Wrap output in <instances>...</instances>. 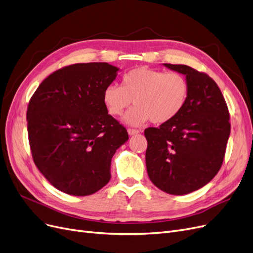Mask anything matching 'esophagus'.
I'll return each mask as SVG.
<instances>
[{
	"label": "esophagus",
	"instance_id": "obj_1",
	"mask_svg": "<svg viewBox=\"0 0 253 253\" xmlns=\"http://www.w3.org/2000/svg\"><path fill=\"white\" fill-rule=\"evenodd\" d=\"M127 131H128V134H129V135H134V134H137V133L141 132L140 130H137V129H131V128H129V129L127 130Z\"/></svg>",
	"mask_w": 253,
	"mask_h": 253
}]
</instances>
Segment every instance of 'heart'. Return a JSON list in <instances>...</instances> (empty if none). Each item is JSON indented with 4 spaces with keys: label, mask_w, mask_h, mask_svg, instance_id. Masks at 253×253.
<instances>
[{
    "label": "heart",
    "mask_w": 253,
    "mask_h": 253,
    "mask_svg": "<svg viewBox=\"0 0 253 253\" xmlns=\"http://www.w3.org/2000/svg\"><path fill=\"white\" fill-rule=\"evenodd\" d=\"M189 83L178 72H164L148 67L128 71L122 85H109L103 91V102L111 116L120 117L132 103L124 118L128 125L140 126L151 120L165 124L178 116L189 96Z\"/></svg>",
    "instance_id": "1"
}]
</instances>
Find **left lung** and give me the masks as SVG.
Instances as JSON below:
<instances>
[{
    "instance_id": "8db88e82",
    "label": "left lung",
    "mask_w": 253,
    "mask_h": 253,
    "mask_svg": "<svg viewBox=\"0 0 253 253\" xmlns=\"http://www.w3.org/2000/svg\"><path fill=\"white\" fill-rule=\"evenodd\" d=\"M182 73L189 96L178 116L145 130L146 167L159 189L184 195L208 184L223 164L230 135L229 111L214 81L186 65L163 64Z\"/></svg>"
}]
</instances>
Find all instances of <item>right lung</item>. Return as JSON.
<instances>
[{"instance_id": "obj_1", "label": "right lung", "mask_w": 253, "mask_h": 253, "mask_svg": "<svg viewBox=\"0 0 253 253\" xmlns=\"http://www.w3.org/2000/svg\"><path fill=\"white\" fill-rule=\"evenodd\" d=\"M120 69L108 63L75 64L45 79L27 108V129L38 169L56 189L90 195L110 180L113 154L128 141L108 115L104 89Z\"/></svg>"}]
</instances>
